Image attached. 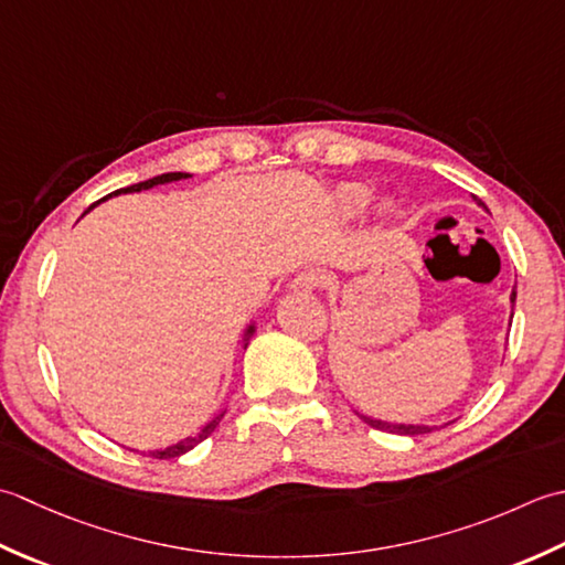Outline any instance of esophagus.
I'll use <instances>...</instances> for the list:
<instances>
[{
    "instance_id": "34e87169",
    "label": "esophagus",
    "mask_w": 565,
    "mask_h": 565,
    "mask_svg": "<svg viewBox=\"0 0 565 565\" xmlns=\"http://www.w3.org/2000/svg\"><path fill=\"white\" fill-rule=\"evenodd\" d=\"M327 285V275L317 270V268H307L302 273H297L292 278V290L295 292H312V290H319V287Z\"/></svg>"
}]
</instances>
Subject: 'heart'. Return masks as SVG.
I'll return each instance as SVG.
<instances>
[{
    "instance_id": "1",
    "label": "heart",
    "mask_w": 565,
    "mask_h": 565,
    "mask_svg": "<svg viewBox=\"0 0 565 565\" xmlns=\"http://www.w3.org/2000/svg\"><path fill=\"white\" fill-rule=\"evenodd\" d=\"M337 202L343 214H359L367 204V190L361 185H343L337 194Z\"/></svg>"
}]
</instances>
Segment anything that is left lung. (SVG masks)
Returning a JSON list of instances; mask_svg holds the SVG:
<instances>
[{
  "instance_id": "8db88e82",
  "label": "left lung",
  "mask_w": 565,
  "mask_h": 565,
  "mask_svg": "<svg viewBox=\"0 0 565 565\" xmlns=\"http://www.w3.org/2000/svg\"><path fill=\"white\" fill-rule=\"evenodd\" d=\"M478 204H482L480 200H478ZM486 206V204H482ZM514 299H516V292L512 290V305H514ZM359 417L365 422V424H371V427H375V429H383V431H393V434H402V436H417V434H429V431H434L436 427H414V424H387V422H380V419H371V417H363V414H359ZM444 427H448V424H444Z\"/></svg>"
}]
</instances>
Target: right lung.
I'll use <instances>...</instances> for the list:
<instances>
[{"label": "right lung", "instance_id": "add662e5", "mask_svg": "<svg viewBox=\"0 0 565 565\" xmlns=\"http://www.w3.org/2000/svg\"><path fill=\"white\" fill-rule=\"evenodd\" d=\"M182 178H190V175H188V172H166V175H158V178H151V180H146V182H136V185L117 190V192H141V190H148V188H153V185H163V182L182 180ZM95 204H97V202H95ZM95 204H92V206H95ZM92 206H89V210H92ZM89 210H87V212H89ZM250 331H253V329H248V333H250ZM222 417H224V412L218 414V417H214L210 424H206V427H204L198 436H192V439H185V441H180V444L170 446V448H163V451H151V456H153V458H175V456L188 454L190 448H194L200 441H204L206 436H210V434L216 429V424L222 422Z\"/></svg>", "mask_w": 565, "mask_h": 565}]
</instances>
